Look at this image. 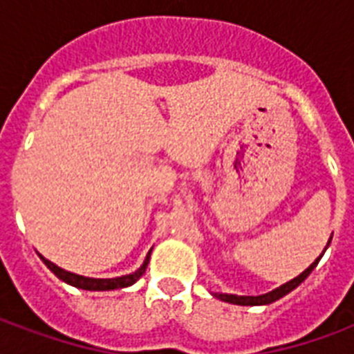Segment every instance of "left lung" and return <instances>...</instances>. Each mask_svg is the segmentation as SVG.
<instances>
[{
    "label": "left lung",
    "instance_id": "8db88e82",
    "mask_svg": "<svg viewBox=\"0 0 354 354\" xmlns=\"http://www.w3.org/2000/svg\"><path fill=\"white\" fill-rule=\"evenodd\" d=\"M330 242V241H329ZM319 259H322V255H319L316 261H314L310 266H308L303 274H299L297 277H294L292 281H288V283H285V285H281L279 288H275V290L268 292V294H263V296H235V294H215V297H218V299H222V301L226 303H233V305H270V303L277 301V299H281L283 296H286L288 292H292L296 286H299L303 283V281L307 279L308 274L313 272L314 268H316V264L319 263Z\"/></svg>",
    "mask_w": 354,
    "mask_h": 354
}]
</instances>
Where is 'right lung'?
<instances>
[{"label": "right lung", "mask_w": 354, "mask_h": 354, "mask_svg": "<svg viewBox=\"0 0 354 354\" xmlns=\"http://www.w3.org/2000/svg\"><path fill=\"white\" fill-rule=\"evenodd\" d=\"M152 252V250H150ZM150 252L145 259V263L141 264V268H138L133 274H128V275H121V277H113V279H93V277H84V275H77V274H71L68 270L60 268L57 264H53L51 261H47L46 257L40 259L44 261L47 268L51 270L53 274L57 275L58 279H62L64 283H68L71 286H77V288H82V290H118V288H127V286L133 285L136 281L145 274V270H147V264L150 261Z\"/></svg>", "instance_id": "add662e5"}]
</instances>
